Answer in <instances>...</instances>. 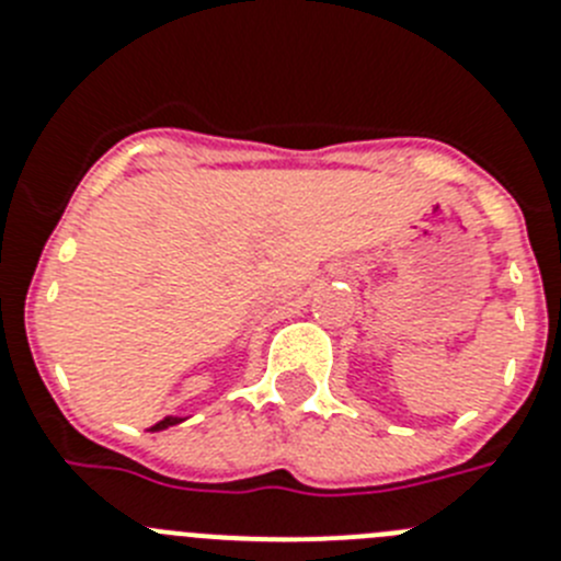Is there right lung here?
Segmentation results:
<instances>
[{
  "label": "right lung",
  "mask_w": 561,
  "mask_h": 561,
  "mask_svg": "<svg viewBox=\"0 0 561 561\" xmlns=\"http://www.w3.org/2000/svg\"><path fill=\"white\" fill-rule=\"evenodd\" d=\"M180 421H182V419H162L160 424H153L151 430H165V427H173V424H180Z\"/></svg>",
  "instance_id": "add662e5"
}]
</instances>
